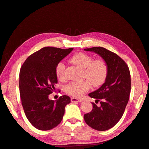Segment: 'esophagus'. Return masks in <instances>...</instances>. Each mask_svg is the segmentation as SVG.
<instances>
[{
    "label": "esophagus",
    "instance_id": "obj_1",
    "mask_svg": "<svg viewBox=\"0 0 149 149\" xmlns=\"http://www.w3.org/2000/svg\"><path fill=\"white\" fill-rule=\"evenodd\" d=\"M71 101L73 102H82L81 100H79V99H77L76 97H71Z\"/></svg>",
    "mask_w": 149,
    "mask_h": 149
}]
</instances>
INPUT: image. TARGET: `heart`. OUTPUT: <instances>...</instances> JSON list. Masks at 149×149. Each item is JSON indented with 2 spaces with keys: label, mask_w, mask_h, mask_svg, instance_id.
<instances>
[{
  "label": "heart",
  "mask_w": 149,
  "mask_h": 149,
  "mask_svg": "<svg viewBox=\"0 0 149 149\" xmlns=\"http://www.w3.org/2000/svg\"><path fill=\"white\" fill-rule=\"evenodd\" d=\"M74 64L84 69V76L88 79L78 81H72L65 87V92L69 95L75 97H80L91 88L100 86L106 79L108 73V68L104 61L102 60H94L93 58L86 53H76L71 58ZM65 64L60 61L56 65L55 73L57 78L63 81L65 78Z\"/></svg>",
  "instance_id": "1"
}]
</instances>
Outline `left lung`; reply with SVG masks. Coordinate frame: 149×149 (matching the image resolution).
Segmentation results:
<instances>
[{
	"instance_id": "obj_1",
	"label": "left lung",
	"mask_w": 149,
	"mask_h": 149,
	"mask_svg": "<svg viewBox=\"0 0 149 149\" xmlns=\"http://www.w3.org/2000/svg\"><path fill=\"white\" fill-rule=\"evenodd\" d=\"M100 55L108 68L105 83L98 89L89 93L100 106L92 103L93 109L84 115V119L91 128L104 131L112 128L123 116L129 101L131 81L129 67L117 54L102 47L86 48Z\"/></svg>"
}]
</instances>
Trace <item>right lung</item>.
<instances>
[{
  "mask_svg": "<svg viewBox=\"0 0 149 149\" xmlns=\"http://www.w3.org/2000/svg\"><path fill=\"white\" fill-rule=\"evenodd\" d=\"M73 49L44 47L29 56L21 67L19 88L22 106L26 118L37 129L55 127L62 120L65 106L71 102L66 95L55 101L49 100L48 96L58 83L56 65Z\"/></svg>",
  "mask_w": 149,
  "mask_h": 149,
  "instance_id": "add662e5",
  "label": "right lung"
}]
</instances>
